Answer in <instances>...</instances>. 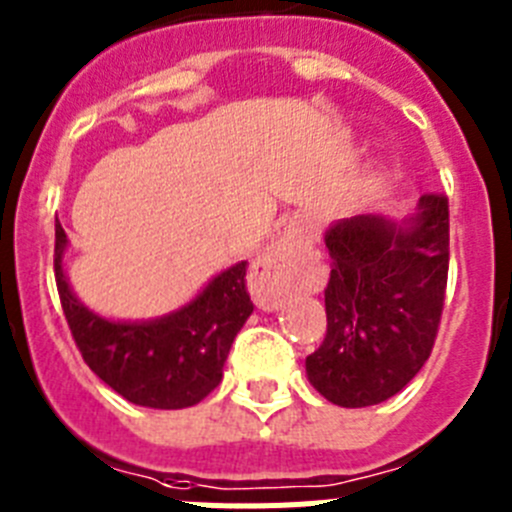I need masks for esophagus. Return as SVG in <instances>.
I'll use <instances>...</instances> for the list:
<instances>
[{
	"label": "esophagus",
	"mask_w": 512,
	"mask_h": 512,
	"mask_svg": "<svg viewBox=\"0 0 512 512\" xmlns=\"http://www.w3.org/2000/svg\"><path fill=\"white\" fill-rule=\"evenodd\" d=\"M302 243L300 235L287 233L282 241L266 251L251 271V287L256 305L261 310H277L287 302V297L295 289V271H292V259H295L297 246Z\"/></svg>",
	"instance_id": "34e87169"
}]
</instances>
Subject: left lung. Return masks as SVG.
<instances>
[{
    "label": "left lung",
    "mask_w": 512,
    "mask_h": 512,
    "mask_svg": "<svg viewBox=\"0 0 512 512\" xmlns=\"http://www.w3.org/2000/svg\"><path fill=\"white\" fill-rule=\"evenodd\" d=\"M325 246L328 330L305 359L307 379L341 408L379 405L433 351L449 277V197L423 194L402 225L379 215L338 220Z\"/></svg>",
    "instance_id": "obj_1"
}]
</instances>
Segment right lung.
I'll return each instance as SVG.
<instances>
[{
  "instance_id": "add662e5",
  "label": "right lung",
  "mask_w": 512,
  "mask_h": 512,
  "mask_svg": "<svg viewBox=\"0 0 512 512\" xmlns=\"http://www.w3.org/2000/svg\"><path fill=\"white\" fill-rule=\"evenodd\" d=\"M66 243L56 217L58 297L89 369L117 395L143 408L182 410L205 400L223 379L233 338L253 312L246 261L217 274L182 310L143 323H115L99 318L71 292L63 271Z\"/></svg>"
}]
</instances>
